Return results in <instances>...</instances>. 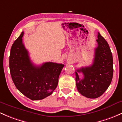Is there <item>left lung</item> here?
Segmentation results:
<instances>
[{
    "label": "left lung",
    "mask_w": 122,
    "mask_h": 122,
    "mask_svg": "<svg viewBox=\"0 0 122 122\" xmlns=\"http://www.w3.org/2000/svg\"><path fill=\"white\" fill-rule=\"evenodd\" d=\"M98 46L95 50V57L91 66L82 67L75 71L76 85L78 92L91 99L101 97L111 84L113 77V57L108 43L98 34ZM84 78L81 79L78 73Z\"/></svg>",
    "instance_id": "1"
}]
</instances>
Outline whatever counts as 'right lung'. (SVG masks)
I'll list each match as a JSON object with an SVG mask.
<instances>
[{
  "label": "right lung",
  "mask_w": 122,
  "mask_h": 122,
  "mask_svg": "<svg viewBox=\"0 0 122 122\" xmlns=\"http://www.w3.org/2000/svg\"><path fill=\"white\" fill-rule=\"evenodd\" d=\"M24 32L15 41L10 50L9 68L17 89L33 101L43 99L52 94L58 83L64 65L47 62L40 66L31 61L22 37Z\"/></svg>",
  "instance_id": "obj_1"
}]
</instances>
